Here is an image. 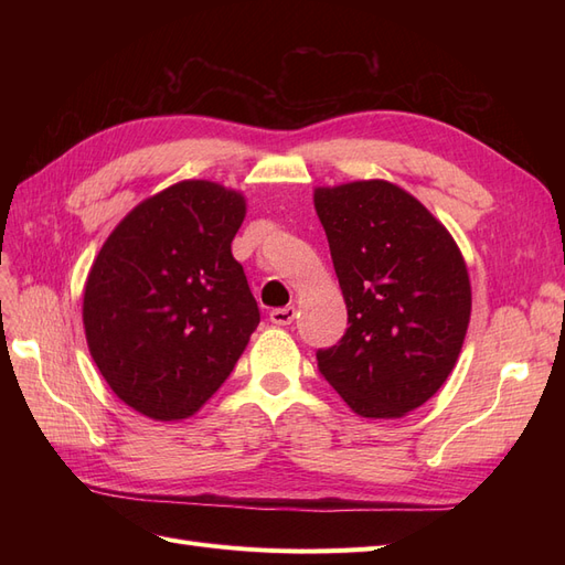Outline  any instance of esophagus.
Here are the masks:
<instances>
[{
    "mask_svg": "<svg viewBox=\"0 0 565 565\" xmlns=\"http://www.w3.org/2000/svg\"><path fill=\"white\" fill-rule=\"evenodd\" d=\"M295 318H297L295 306H285V309H273L270 311V322L273 324H289V322H295Z\"/></svg>",
    "mask_w": 565,
    "mask_h": 565,
    "instance_id": "34e87169",
    "label": "esophagus"
}]
</instances>
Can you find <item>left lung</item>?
Returning a JSON list of instances; mask_svg holds the SVG:
<instances>
[{"instance_id": "left-lung-1", "label": "left lung", "mask_w": 565, "mask_h": 565, "mask_svg": "<svg viewBox=\"0 0 565 565\" xmlns=\"http://www.w3.org/2000/svg\"><path fill=\"white\" fill-rule=\"evenodd\" d=\"M313 200L349 311L318 370L361 417H403L443 386L465 344L467 264L446 226L388 181L318 188Z\"/></svg>"}]
</instances>
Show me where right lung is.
Here are the masks:
<instances>
[{
  "label": "right lung",
  "instance_id": "right-lung-1",
  "mask_svg": "<svg viewBox=\"0 0 565 565\" xmlns=\"http://www.w3.org/2000/svg\"><path fill=\"white\" fill-rule=\"evenodd\" d=\"M245 198L181 181L131 210L84 287V332L108 386L150 419H185L228 380L262 320L231 243Z\"/></svg>",
  "mask_w": 565,
  "mask_h": 565
}]
</instances>
